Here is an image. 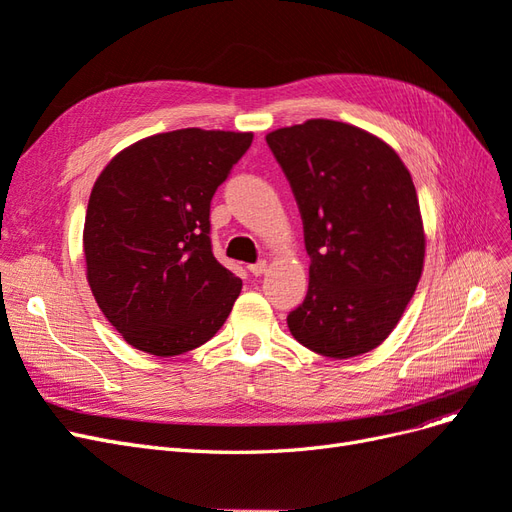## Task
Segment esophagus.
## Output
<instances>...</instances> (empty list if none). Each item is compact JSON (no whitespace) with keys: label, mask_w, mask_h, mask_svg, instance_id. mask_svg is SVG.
I'll use <instances>...</instances> for the list:
<instances>
[{"label":"esophagus","mask_w":512,"mask_h":512,"mask_svg":"<svg viewBox=\"0 0 512 512\" xmlns=\"http://www.w3.org/2000/svg\"><path fill=\"white\" fill-rule=\"evenodd\" d=\"M247 269H250L252 275H262V273L267 271V260H258V262H254V265H250Z\"/></svg>","instance_id":"obj_1"}]
</instances>
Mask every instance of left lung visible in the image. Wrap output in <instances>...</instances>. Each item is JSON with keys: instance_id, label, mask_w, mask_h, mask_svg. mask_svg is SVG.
I'll return each mask as SVG.
<instances>
[{"instance_id": "1", "label": "left lung", "mask_w": 512, "mask_h": 512, "mask_svg": "<svg viewBox=\"0 0 512 512\" xmlns=\"http://www.w3.org/2000/svg\"><path fill=\"white\" fill-rule=\"evenodd\" d=\"M303 220L305 301L288 314L299 344L329 359L378 348L404 316L425 260L410 170L350 123L309 119L267 134Z\"/></svg>"}]
</instances>
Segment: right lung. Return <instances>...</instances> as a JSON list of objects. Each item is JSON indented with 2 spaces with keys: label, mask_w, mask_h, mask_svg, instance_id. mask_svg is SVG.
<instances>
[{
  "label": "right lung",
  "mask_w": 512,
  "mask_h": 512,
  "mask_svg": "<svg viewBox=\"0 0 512 512\" xmlns=\"http://www.w3.org/2000/svg\"><path fill=\"white\" fill-rule=\"evenodd\" d=\"M252 138L156 134L119 151L96 179L83 230L87 282L130 346L177 356L226 322L241 280L213 256L209 209Z\"/></svg>",
  "instance_id": "obj_1"
}]
</instances>
